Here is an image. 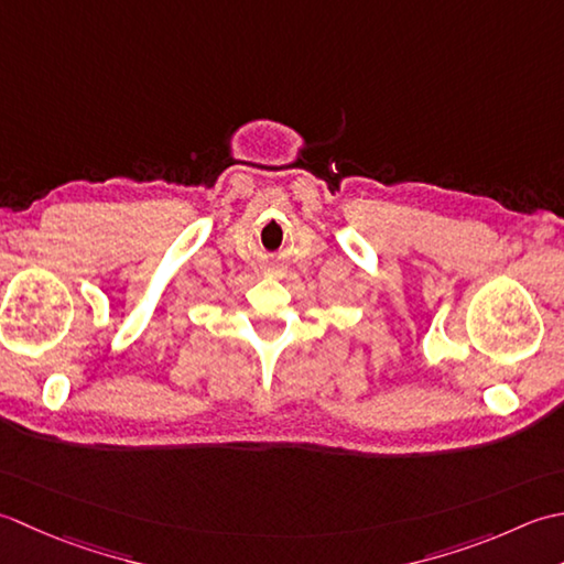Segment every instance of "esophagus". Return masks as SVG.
<instances>
[{"label": "esophagus", "instance_id": "1", "mask_svg": "<svg viewBox=\"0 0 564 564\" xmlns=\"http://www.w3.org/2000/svg\"><path fill=\"white\" fill-rule=\"evenodd\" d=\"M262 272H265L268 274V278H284V265H282V262H268V265H265V270H262Z\"/></svg>", "mask_w": 564, "mask_h": 564}]
</instances>
